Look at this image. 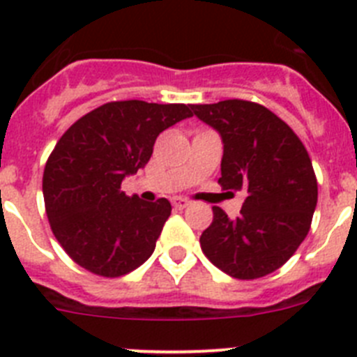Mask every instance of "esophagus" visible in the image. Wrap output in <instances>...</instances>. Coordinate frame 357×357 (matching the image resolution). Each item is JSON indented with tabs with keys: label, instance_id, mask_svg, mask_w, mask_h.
I'll use <instances>...</instances> for the list:
<instances>
[{
	"label": "esophagus",
	"instance_id": "obj_1",
	"mask_svg": "<svg viewBox=\"0 0 357 357\" xmlns=\"http://www.w3.org/2000/svg\"><path fill=\"white\" fill-rule=\"evenodd\" d=\"M172 204H173V207H175V209H185V207L189 206V200H188V198L175 197L172 200Z\"/></svg>",
	"mask_w": 357,
	"mask_h": 357
}]
</instances>
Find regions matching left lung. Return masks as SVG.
Segmentation results:
<instances>
[{
  "mask_svg": "<svg viewBox=\"0 0 357 357\" xmlns=\"http://www.w3.org/2000/svg\"><path fill=\"white\" fill-rule=\"evenodd\" d=\"M191 109L222 135L218 182L247 195L236 220L213 207V223L200 236L202 250L234 279L275 272L305 239L317 207L318 184L307 150L259 103L225 100Z\"/></svg>",
  "mask_w": 357,
  "mask_h": 357,
  "instance_id": "8db88e82",
  "label": "left lung"
}]
</instances>
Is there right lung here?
Masks as SVG:
<instances>
[{
	"mask_svg": "<svg viewBox=\"0 0 357 357\" xmlns=\"http://www.w3.org/2000/svg\"><path fill=\"white\" fill-rule=\"evenodd\" d=\"M184 103L110 102L82 116L52 151L43 175L50 225L66 254L102 277H121L153 254L172 214L166 198L121 191L150 160L157 135L191 118Z\"/></svg>",
	"mask_w": 357,
	"mask_h": 357,
	"instance_id": "right-lung-1",
	"label": "right lung"
}]
</instances>
